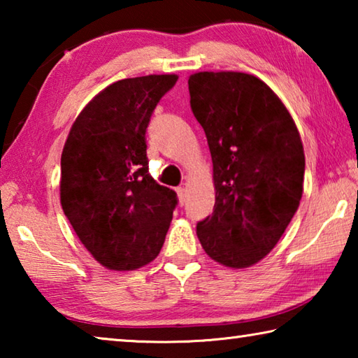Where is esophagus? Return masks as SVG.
I'll return each mask as SVG.
<instances>
[{"label": "esophagus", "instance_id": "1", "mask_svg": "<svg viewBox=\"0 0 358 358\" xmlns=\"http://www.w3.org/2000/svg\"><path fill=\"white\" fill-rule=\"evenodd\" d=\"M177 196H178V202H180V205H183V203H185V201H186V192H185V187H181V186H178V187H177Z\"/></svg>", "mask_w": 358, "mask_h": 358}]
</instances>
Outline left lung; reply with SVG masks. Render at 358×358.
<instances>
[{
	"label": "left lung",
	"instance_id": "1",
	"mask_svg": "<svg viewBox=\"0 0 358 358\" xmlns=\"http://www.w3.org/2000/svg\"><path fill=\"white\" fill-rule=\"evenodd\" d=\"M191 108L207 136L216 202L197 224L208 256L246 268L276 246L303 194L305 153L286 106L245 72L189 76Z\"/></svg>",
	"mask_w": 358,
	"mask_h": 358
}]
</instances>
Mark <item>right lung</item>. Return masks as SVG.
<instances>
[{
	"label": "right lung",
	"mask_w": 358,
	"mask_h": 358,
	"mask_svg": "<svg viewBox=\"0 0 358 358\" xmlns=\"http://www.w3.org/2000/svg\"><path fill=\"white\" fill-rule=\"evenodd\" d=\"M175 74L123 78L83 107L62 153L59 197L66 217L108 270L141 268L157 257L177 194L148 173L147 132Z\"/></svg>",
	"instance_id": "add662e5"
}]
</instances>
